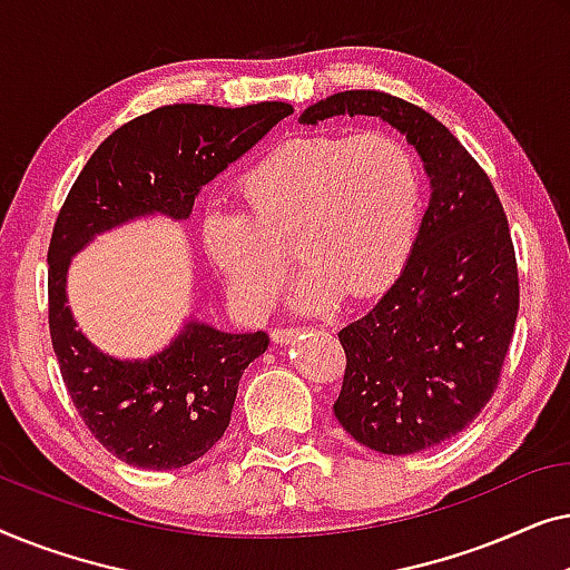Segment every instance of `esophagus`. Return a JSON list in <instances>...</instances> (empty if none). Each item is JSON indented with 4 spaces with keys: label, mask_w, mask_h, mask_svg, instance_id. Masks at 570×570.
Segmentation results:
<instances>
[{
    "label": "esophagus",
    "mask_w": 570,
    "mask_h": 570,
    "mask_svg": "<svg viewBox=\"0 0 570 570\" xmlns=\"http://www.w3.org/2000/svg\"><path fill=\"white\" fill-rule=\"evenodd\" d=\"M295 337V330H275L272 332V340L277 342V345H287Z\"/></svg>",
    "instance_id": "esophagus-1"
}]
</instances>
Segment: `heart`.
<instances>
[{"instance_id":"heart-1","label":"heart","mask_w":570,"mask_h":570,"mask_svg":"<svg viewBox=\"0 0 570 570\" xmlns=\"http://www.w3.org/2000/svg\"><path fill=\"white\" fill-rule=\"evenodd\" d=\"M246 213L202 217V246L248 316H267L293 252L308 267L293 287L301 314L342 291L365 298L400 275L415 246L423 184L417 163L384 131L311 135L272 147L240 176Z\"/></svg>"}]
</instances>
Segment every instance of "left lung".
<instances>
[{
	"label": "left lung",
	"instance_id": "1",
	"mask_svg": "<svg viewBox=\"0 0 570 570\" xmlns=\"http://www.w3.org/2000/svg\"><path fill=\"white\" fill-rule=\"evenodd\" d=\"M379 116L415 147L431 199L394 285L340 332L347 368L334 417L379 454H417L462 433L493 396L519 314L503 205L439 119L381 90H345L301 114Z\"/></svg>",
	"mask_w": 570,
	"mask_h": 570
}]
</instances>
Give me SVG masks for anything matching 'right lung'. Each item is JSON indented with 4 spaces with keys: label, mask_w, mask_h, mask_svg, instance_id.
<instances>
[{
    "label": "right lung",
    "mask_w": 570,
    "mask_h": 570,
    "mask_svg": "<svg viewBox=\"0 0 570 570\" xmlns=\"http://www.w3.org/2000/svg\"><path fill=\"white\" fill-rule=\"evenodd\" d=\"M293 114L291 104L220 108L174 104L106 137L77 176L49 246V326L61 379L90 433L139 470H178L205 456L230 423L238 381L267 332L230 334L189 314L160 353L114 357L77 330L67 298L72 256L145 217L189 220L202 186Z\"/></svg>",
    "instance_id": "1"
}]
</instances>
